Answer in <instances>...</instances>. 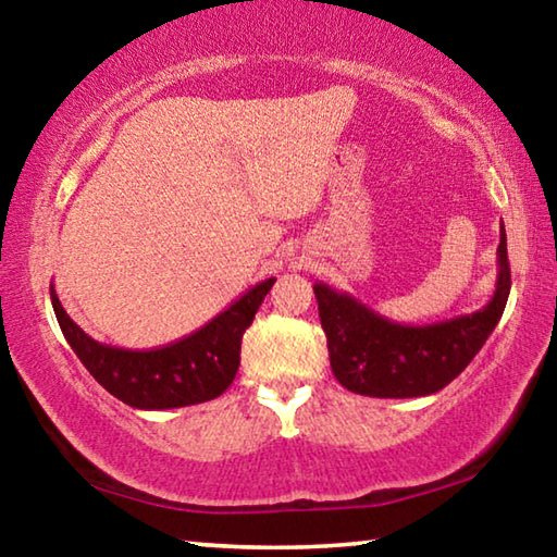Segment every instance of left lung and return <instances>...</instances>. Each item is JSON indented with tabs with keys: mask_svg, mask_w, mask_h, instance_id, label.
Listing matches in <instances>:
<instances>
[{
	"mask_svg": "<svg viewBox=\"0 0 557 557\" xmlns=\"http://www.w3.org/2000/svg\"><path fill=\"white\" fill-rule=\"evenodd\" d=\"M496 256L498 277L492 301L479 312L425 326L391 322L346 292L317 282L319 319L336 381L371 398H418L455 381L492 336L511 292L504 223Z\"/></svg>",
	"mask_w": 557,
	"mask_h": 557,
	"instance_id": "left-lung-1",
	"label": "left lung"
}]
</instances>
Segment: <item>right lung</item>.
Listing matches in <instances>:
<instances>
[{"mask_svg":"<svg viewBox=\"0 0 557 557\" xmlns=\"http://www.w3.org/2000/svg\"><path fill=\"white\" fill-rule=\"evenodd\" d=\"M272 285L275 277L260 282L199 332L149 351L96 342L65 314L53 287L51 301L65 342L102 388L129 408L169 410L213 400L228 388L240 366L245 329L252 324Z\"/></svg>","mask_w":557,"mask_h":557,"instance_id":"obj_1","label":"right lung"}]
</instances>
